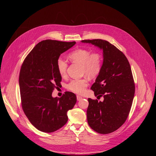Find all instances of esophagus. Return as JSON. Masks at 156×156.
Masks as SVG:
<instances>
[{
  "label": "esophagus",
  "instance_id": "obj_1",
  "mask_svg": "<svg viewBox=\"0 0 156 156\" xmlns=\"http://www.w3.org/2000/svg\"><path fill=\"white\" fill-rule=\"evenodd\" d=\"M76 98H77V100H78V101H80V100L82 99L83 98H82L81 96H79V95H77V96H76Z\"/></svg>",
  "mask_w": 156,
  "mask_h": 156
}]
</instances>
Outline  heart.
<instances>
[{
	"mask_svg": "<svg viewBox=\"0 0 156 156\" xmlns=\"http://www.w3.org/2000/svg\"><path fill=\"white\" fill-rule=\"evenodd\" d=\"M69 58L73 63L81 65V73L90 78H96L100 73L102 67V57L98 52L91 53L84 49H78L69 54ZM68 64L62 58L57 60V68L61 76L66 75ZM86 78L72 80L67 84L69 90L78 94H81L87 86Z\"/></svg>",
	"mask_w": 156,
	"mask_h": 156,
	"instance_id": "obj_1",
	"label": "heart"
}]
</instances>
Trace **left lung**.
Here are the masks:
<instances>
[{
    "label": "left lung",
    "instance_id": "8db88e82",
    "mask_svg": "<svg viewBox=\"0 0 156 156\" xmlns=\"http://www.w3.org/2000/svg\"><path fill=\"white\" fill-rule=\"evenodd\" d=\"M103 51L102 70L91 89L99 99L88 98L87 120L90 126L101 134L119 129L129 115L135 86L129 62L124 54L107 41L83 40Z\"/></svg>",
    "mask_w": 156,
    "mask_h": 156
}]
</instances>
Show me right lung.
Here are the masks:
<instances>
[{"label": "right lung", "instance_id": "right-lung-1", "mask_svg": "<svg viewBox=\"0 0 156 156\" xmlns=\"http://www.w3.org/2000/svg\"><path fill=\"white\" fill-rule=\"evenodd\" d=\"M75 44L42 41L21 65L19 86L22 108L31 123L41 131L52 133L65 125L68 121L67 112L76 102V96L72 92H65L60 98L52 96L62 81L57 60Z\"/></svg>", "mask_w": 156, "mask_h": 156}]
</instances>
